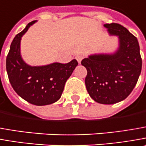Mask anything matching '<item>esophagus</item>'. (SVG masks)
Here are the masks:
<instances>
[{
	"label": "esophagus",
	"instance_id": "1",
	"mask_svg": "<svg viewBox=\"0 0 146 146\" xmlns=\"http://www.w3.org/2000/svg\"><path fill=\"white\" fill-rule=\"evenodd\" d=\"M76 59H77L78 63L81 64V61H82V60L83 59V56H82V55H77L76 56Z\"/></svg>",
	"mask_w": 146,
	"mask_h": 146
}]
</instances>
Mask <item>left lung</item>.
Instances as JSON below:
<instances>
[{"label": "left lung", "mask_w": 146, "mask_h": 146, "mask_svg": "<svg viewBox=\"0 0 146 146\" xmlns=\"http://www.w3.org/2000/svg\"><path fill=\"white\" fill-rule=\"evenodd\" d=\"M111 35H118L119 48L112 55L90 56L82 60L87 69L85 83L95 102L114 104L128 97L138 81L142 60L137 38L118 23L105 24Z\"/></svg>", "instance_id": "obj_1"}]
</instances>
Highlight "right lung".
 Here are the masks:
<instances>
[{
  "instance_id": "1",
  "label": "right lung",
  "mask_w": 146,
  "mask_h": 146,
  "mask_svg": "<svg viewBox=\"0 0 146 146\" xmlns=\"http://www.w3.org/2000/svg\"><path fill=\"white\" fill-rule=\"evenodd\" d=\"M35 22L28 23L14 37L6 57V70L9 82L20 97L34 105L44 106L60 99L64 84L78 63L73 60L67 64L53 63L38 67L25 63L20 55V41Z\"/></svg>"
}]
</instances>
